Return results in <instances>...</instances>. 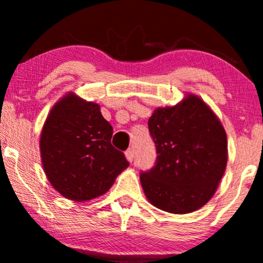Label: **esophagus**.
Wrapping results in <instances>:
<instances>
[{
	"instance_id": "34e87169",
	"label": "esophagus",
	"mask_w": 263,
	"mask_h": 263,
	"mask_svg": "<svg viewBox=\"0 0 263 263\" xmlns=\"http://www.w3.org/2000/svg\"><path fill=\"white\" fill-rule=\"evenodd\" d=\"M125 155H126V158H127L128 162L134 161V158H135L134 151H132V149H127V151H126V152H125Z\"/></svg>"
}]
</instances>
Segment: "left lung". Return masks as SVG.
I'll use <instances>...</instances> for the list:
<instances>
[{"label":"left lung","mask_w":263,"mask_h":263,"mask_svg":"<svg viewBox=\"0 0 263 263\" xmlns=\"http://www.w3.org/2000/svg\"><path fill=\"white\" fill-rule=\"evenodd\" d=\"M156 163L141 172L142 188L158 209L188 214L210 200L228 162L225 129L198 96L159 107L148 120Z\"/></svg>","instance_id":"obj_1"}]
</instances>
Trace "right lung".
<instances>
[{"mask_svg": "<svg viewBox=\"0 0 263 263\" xmlns=\"http://www.w3.org/2000/svg\"><path fill=\"white\" fill-rule=\"evenodd\" d=\"M112 126L100 106L74 93L50 111L41 136L42 163L63 197L85 201L105 194L128 161L111 144Z\"/></svg>", "mask_w": 263, "mask_h": 263, "instance_id": "add662e5", "label": "right lung"}]
</instances>
